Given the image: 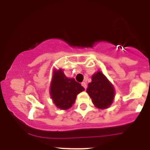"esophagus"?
Masks as SVG:
<instances>
[{
  "mask_svg": "<svg viewBox=\"0 0 150 150\" xmlns=\"http://www.w3.org/2000/svg\"><path fill=\"white\" fill-rule=\"evenodd\" d=\"M81 84H82V86H83L84 87L85 89H86V88H87V84H86V83H85V82H83V83H82Z\"/></svg>",
  "mask_w": 150,
  "mask_h": 150,
  "instance_id": "34e87169",
  "label": "esophagus"
}]
</instances>
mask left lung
Masks as SVG:
<instances>
[{
    "label": "left lung",
    "mask_w": 150,
    "mask_h": 150,
    "mask_svg": "<svg viewBox=\"0 0 150 150\" xmlns=\"http://www.w3.org/2000/svg\"><path fill=\"white\" fill-rule=\"evenodd\" d=\"M86 92L94 105L98 109H107L114 100L115 88L101 71H97L91 76Z\"/></svg>",
    "instance_id": "1"
}]
</instances>
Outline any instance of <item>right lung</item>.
Here are the masks:
<instances>
[{"mask_svg":"<svg viewBox=\"0 0 150 150\" xmlns=\"http://www.w3.org/2000/svg\"><path fill=\"white\" fill-rule=\"evenodd\" d=\"M85 88L80 83L64 75L62 69L53 70L50 87V94L52 101L59 109L68 110L75 103L76 95Z\"/></svg>","mask_w":150,"mask_h":150,"instance_id":"right-lung-1","label":"right lung"}]
</instances>
